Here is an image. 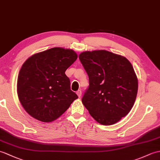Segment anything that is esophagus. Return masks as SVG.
Masks as SVG:
<instances>
[{
	"label": "esophagus",
	"mask_w": 160,
	"mask_h": 160,
	"mask_svg": "<svg viewBox=\"0 0 160 160\" xmlns=\"http://www.w3.org/2000/svg\"><path fill=\"white\" fill-rule=\"evenodd\" d=\"M76 94L78 95V96L79 98H80L81 95H82V91H81V90H78V91H76Z\"/></svg>",
	"instance_id": "esophagus-1"
}]
</instances>
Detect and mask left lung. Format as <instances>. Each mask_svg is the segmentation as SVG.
Masks as SVG:
<instances>
[{
    "instance_id": "obj_1",
    "label": "left lung",
    "mask_w": 160,
    "mask_h": 160,
    "mask_svg": "<svg viewBox=\"0 0 160 160\" xmlns=\"http://www.w3.org/2000/svg\"><path fill=\"white\" fill-rule=\"evenodd\" d=\"M79 58L89 78L83 105L99 123H116L129 112L136 98L138 83L132 65L104 50L83 52Z\"/></svg>"
}]
</instances>
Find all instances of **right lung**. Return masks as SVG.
<instances>
[{
	"label": "right lung",
	"mask_w": 160,
	"mask_h": 160,
	"mask_svg": "<svg viewBox=\"0 0 160 160\" xmlns=\"http://www.w3.org/2000/svg\"><path fill=\"white\" fill-rule=\"evenodd\" d=\"M77 58L73 50L56 47L33 54L23 63L17 92L29 115L42 122L54 121L78 98L65 73Z\"/></svg>",
	"instance_id": "right-lung-1"
}]
</instances>
